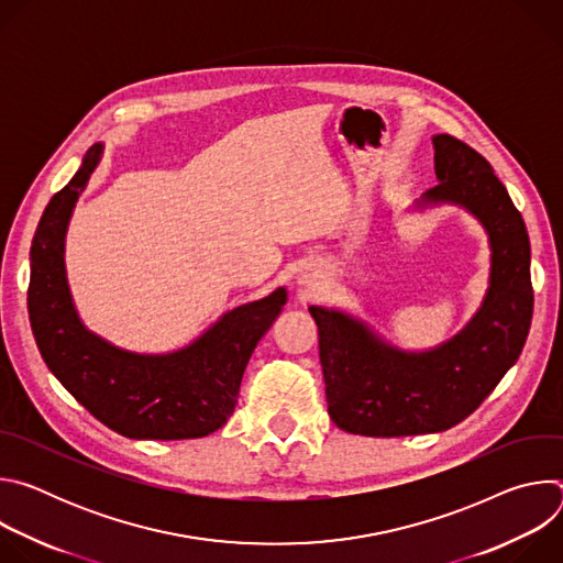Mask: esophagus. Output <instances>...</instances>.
<instances>
[{"instance_id":"obj_1","label":"esophagus","mask_w":563,"mask_h":563,"mask_svg":"<svg viewBox=\"0 0 563 563\" xmlns=\"http://www.w3.org/2000/svg\"><path fill=\"white\" fill-rule=\"evenodd\" d=\"M296 283H298V287H302L307 294H313L320 285H323V274H320L316 267H302Z\"/></svg>"}]
</instances>
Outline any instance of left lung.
<instances>
[{
  "label": "left lung",
  "instance_id": "8db88e82",
  "mask_svg": "<svg viewBox=\"0 0 563 563\" xmlns=\"http://www.w3.org/2000/svg\"><path fill=\"white\" fill-rule=\"evenodd\" d=\"M434 174L415 209L456 205L488 233V291L470 323L445 343L408 352L343 309L311 305L332 421L363 437L443 432L470 417L517 363L532 320L530 240L488 159L439 133Z\"/></svg>",
  "mask_w": 563,
  "mask_h": 563
}]
</instances>
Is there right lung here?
<instances>
[{"mask_svg":"<svg viewBox=\"0 0 563 563\" xmlns=\"http://www.w3.org/2000/svg\"><path fill=\"white\" fill-rule=\"evenodd\" d=\"M102 153V142L87 151L37 224L29 285L35 343L53 376L113 432L153 441L207 437L231 417L252 352L283 311L287 289L229 309L196 341L167 354L131 352L91 332L68 289L64 243Z\"/></svg>","mask_w":563,"mask_h":563,"instance_id":"obj_1","label":"right lung"}]
</instances>
